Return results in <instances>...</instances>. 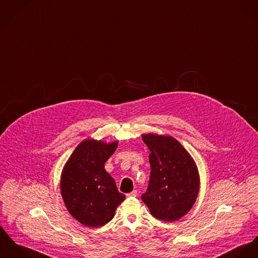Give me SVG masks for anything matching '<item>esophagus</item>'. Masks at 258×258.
<instances>
[{"label": "esophagus", "mask_w": 258, "mask_h": 258, "mask_svg": "<svg viewBox=\"0 0 258 258\" xmlns=\"http://www.w3.org/2000/svg\"><path fill=\"white\" fill-rule=\"evenodd\" d=\"M126 196H127L128 198L136 197V196H137V190H133L132 192H130V193H128V194H126Z\"/></svg>", "instance_id": "esophagus-1"}]
</instances>
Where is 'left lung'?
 Returning a JSON list of instances; mask_svg holds the SVG:
<instances>
[{"instance_id":"left-lung-1","label":"left lung","mask_w":258,"mask_h":258,"mask_svg":"<svg viewBox=\"0 0 258 258\" xmlns=\"http://www.w3.org/2000/svg\"><path fill=\"white\" fill-rule=\"evenodd\" d=\"M151 154V175L143 202L151 214L162 221L173 222L194 205L199 192V173L183 146L170 136L143 134Z\"/></svg>"}]
</instances>
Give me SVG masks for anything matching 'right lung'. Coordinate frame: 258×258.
<instances>
[{
    "instance_id": "1",
    "label": "right lung",
    "mask_w": 258,
    "mask_h": 258,
    "mask_svg": "<svg viewBox=\"0 0 258 258\" xmlns=\"http://www.w3.org/2000/svg\"><path fill=\"white\" fill-rule=\"evenodd\" d=\"M117 146L118 141L109 144L83 141L63 168L60 189L64 203L71 215L87 227L99 228L107 224L125 199L104 169Z\"/></svg>"
}]
</instances>
